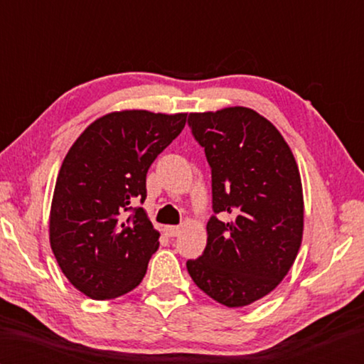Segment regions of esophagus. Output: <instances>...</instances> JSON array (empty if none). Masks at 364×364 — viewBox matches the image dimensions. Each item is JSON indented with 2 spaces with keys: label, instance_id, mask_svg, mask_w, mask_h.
Returning a JSON list of instances; mask_svg holds the SVG:
<instances>
[{
  "label": "esophagus",
  "instance_id": "obj_1",
  "mask_svg": "<svg viewBox=\"0 0 364 364\" xmlns=\"http://www.w3.org/2000/svg\"><path fill=\"white\" fill-rule=\"evenodd\" d=\"M164 233L168 236V237H175L181 233V227L178 225H167L164 227Z\"/></svg>",
  "mask_w": 364,
  "mask_h": 364
}]
</instances>
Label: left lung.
Returning a JSON list of instances; mask_svg holds the SVG:
<instances>
[{
	"instance_id": "1",
	"label": "left lung",
	"mask_w": 364,
	"mask_h": 364,
	"mask_svg": "<svg viewBox=\"0 0 364 364\" xmlns=\"http://www.w3.org/2000/svg\"><path fill=\"white\" fill-rule=\"evenodd\" d=\"M188 123L211 167L213 211L192 280L219 304L250 305L274 291L296 261L304 235L297 162L272 123L249 107L192 112Z\"/></svg>"
}]
</instances>
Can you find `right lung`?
I'll return each mask as SVG.
<instances>
[{"label":"right lung","mask_w":364,"mask_h":364,"mask_svg":"<svg viewBox=\"0 0 364 364\" xmlns=\"http://www.w3.org/2000/svg\"><path fill=\"white\" fill-rule=\"evenodd\" d=\"M188 114H106L82 131L60 166L50 244L76 289L109 300L142 282L159 233L144 208L146 172L186 125Z\"/></svg>","instance_id":"obj_1"}]
</instances>
